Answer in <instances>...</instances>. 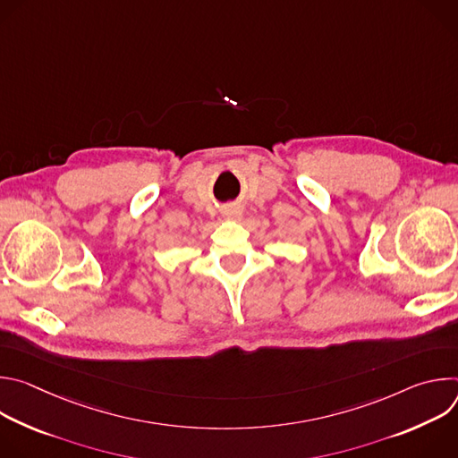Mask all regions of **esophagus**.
<instances>
[{"label": "esophagus", "instance_id": "esophagus-1", "mask_svg": "<svg viewBox=\"0 0 458 458\" xmlns=\"http://www.w3.org/2000/svg\"><path fill=\"white\" fill-rule=\"evenodd\" d=\"M223 214H225V217H228V219H239V217H241V212H239L237 208H233V207H228Z\"/></svg>", "mask_w": 458, "mask_h": 458}]
</instances>
